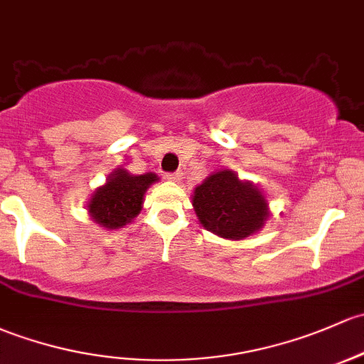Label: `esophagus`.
<instances>
[{
  "instance_id": "34e87169",
  "label": "esophagus",
  "mask_w": 364,
  "mask_h": 364,
  "mask_svg": "<svg viewBox=\"0 0 364 364\" xmlns=\"http://www.w3.org/2000/svg\"><path fill=\"white\" fill-rule=\"evenodd\" d=\"M166 178L169 179V181H179V179H181V172H179V171H176V172H167Z\"/></svg>"
}]
</instances>
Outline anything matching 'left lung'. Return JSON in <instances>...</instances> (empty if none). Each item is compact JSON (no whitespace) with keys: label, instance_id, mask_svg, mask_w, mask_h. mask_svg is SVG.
<instances>
[{"label":"left lung","instance_id":"left-lung-1","mask_svg":"<svg viewBox=\"0 0 364 364\" xmlns=\"http://www.w3.org/2000/svg\"><path fill=\"white\" fill-rule=\"evenodd\" d=\"M198 221L225 239H244L263 227L267 202L259 190L239 181L232 171L209 176L193 192Z\"/></svg>","mask_w":364,"mask_h":364}]
</instances>
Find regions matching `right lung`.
Here are the masks:
<instances>
[{
	"label": "right lung",
	"instance_id": "right-lung-1",
	"mask_svg": "<svg viewBox=\"0 0 364 364\" xmlns=\"http://www.w3.org/2000/svg\"><path fill=\"white\" fill-rule=\"evenodd\" d=\"M156 179L159 178L153 172L132 176L124 169L114 171L108 183L92 197L89 204L92 220L109 230L127 225L139 214L143 195Z\"/></svg>",
	"mask_w": 364,
	"mask_h": 364
}]
</instances>
